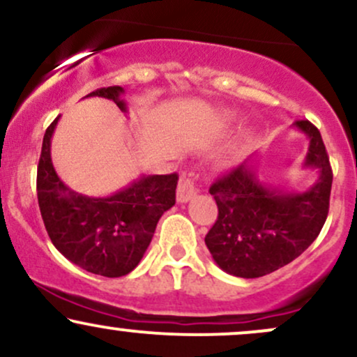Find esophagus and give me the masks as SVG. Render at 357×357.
Masks as SVG:
<instances>
[{
	"label": "esophagus",
	"mask_w": 357,
	"mask_h": 357,
	"mask_svg": "<svg viewBox=\"0 0 357 357\" xmlns=\"http://www.w3.org/2000/svg\"><path fill=\"white\" fill-rule=\"evenodd\" d=\"M196 192H198V188H196L195 181H192V179H190V178H184L178 184V191H176V199H178L179 203H188V202H190V199L195 198Z\"/></svg>",
	"instance_id": "obj_1"
}]
</instances>
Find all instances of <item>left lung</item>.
<instances>
[{
    "label": "left lung",
    "mask_w": 357,
    "mask_h": 357,
    "mask_svg": "<svg viewBox=\"0 0 357 357\" xmlns=\"http://www.w3.org/2000/svg\"><path fill=\"white\" fill-rule=\"evenodd\" d=\"M309 139L304 167L317 169L309 190L289 191L261 183L252 159L211 184L218 218L204 243L223 272L257 278L275 272L305 252L317 238L327 213L333 169L321 132L309 121L294 122Z\"/></svg>",
    "instance_id": "8db88e82"
}]
</instances>
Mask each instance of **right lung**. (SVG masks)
<instances>
[{
    "label": "right lung",
    "mask_w": 357,
    "mask_h": 357,
    "mask_svg": "<svg viewBox=\"0 0 357 357\" xmlns=\"http://www.w3.org/2000/svg\"><path fill=\"white\" fill-rule=\"evenodd\" d=\"M122 96V87H107L87 97H104L127 112ZM59 119L45 132L36 173L38 206L48 236L61 255L90 273L127 275L144 257L162 213L174 206L178 174H142L100 198L79 195L61 181L52 162V136Z\"/></svg>",
    "instance_id": "add662e5"
}]
</instances>
